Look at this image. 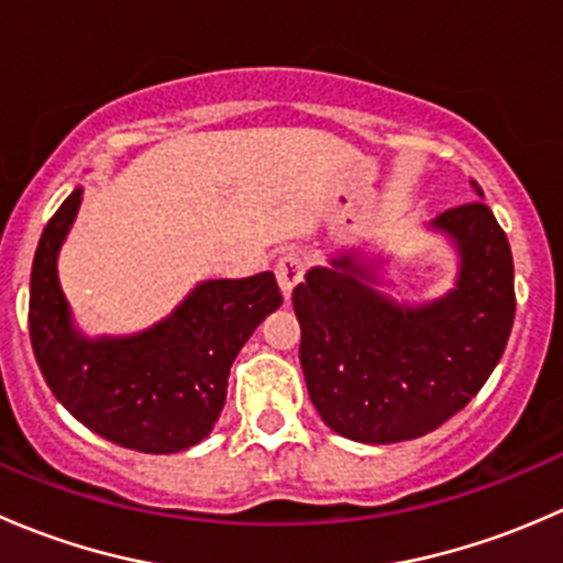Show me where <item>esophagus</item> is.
Wrapping results in <instances>:
<instances>
[{
    "label": "esophagus",
    "mask_w": 563,
    "mask_h": 563,
    "mask_svg": "<svg viewBox=\"0 0 563 563\" xmlns=\"http://www.w3.org/2000/svg\"><path fill=\"white\" fill-rule=\"evenodd\" d=\"M275 275H277V283H280V291L283 297H291L294 288L299 286V280H302L305 275V261L299 253H283L280 261H277L275 266Z\"/></svg>",
    "instance_id": "esophagus-1"
}]
</instances>
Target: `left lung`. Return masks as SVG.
<instances>
[{"instance_id": "left-lung-1", "label": "left lung", "mask_w": 563, "mask_h": 563, "mask_svg": "<svg viewBox=\"0 0 563 563\" xmlns=\"http://www.w3.org/2000/svg\"><path fill=\"white\" fill-rule=\"evenodd\" d=\"M476 196L482 187L471 181ZM457 253L455 288L430 302L384 294L382 258L345 250L294 288L305 384L343 439L397 444L430 433L471 402L507 349L515 266L507 234L482 201L428 223Z\"/></svg>"}]
</instances>
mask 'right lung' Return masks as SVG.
Wrapping results in <instances>:
<instances>
[{
    "mask_svg": "<svg viewBox=\"0 0 563 563\" xmlns=\"http://www.w3.org/2000/svg\"><path fill=\"white\" fill-rule=\"evenodd\" d=\"M84 187L43 229L32 264L30 338L45 384L92 433L124 450L172 455L212 433L236 354L283 305L272 272L201 280L163 321L135 334L89 338L59 286V250Z\"/></svg>",
    "mask_w": 563,
    "mask_h": 563,
    "instance_id": "right-lung-1",
    "label": "right lung"
}]
</instances>
